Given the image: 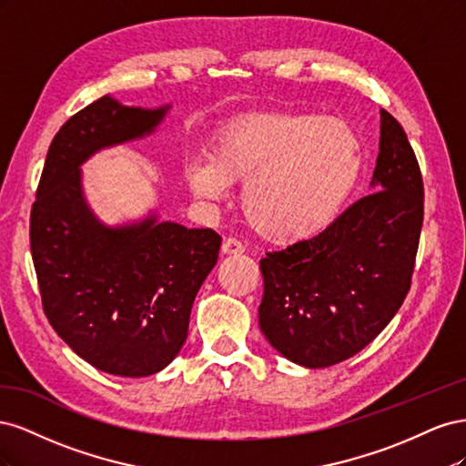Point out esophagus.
I'll use <instances>...</instances> for the list:
<instances>
[{
	"mask_svg": "<svg viewBox=\"0 0 466 466\" xmlns=\"http://www.w3.org/2000/svg\"><path fill=\"white\" fill-rule=\"evenodd\" d=\"M221 252H223V255H243L245 247H243L241 241H237V238L229 237L221 243Z\"/></svg>",
	"mask_w": 466,
	"mask_h": 466,
	"instance_id": "esophagus-1",
	"label": "esophagus"
}]
</instances>
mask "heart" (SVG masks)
I'll list each match as a JSON object with an SVG mask.
<instances>
[{"mask_svg":"<svg viewBox=\"0 0 466 466\" xmlns=\"http://www.w3.org/2000/svg\"><path fill=\"white\" fill-rule=\"evenodd\" d=\"M363 146L344 120L288 110H262L225 122L209 157L185 165L198 198L218 200L243 185V211L264 241L295 245L329 225L356 190Z\"/></svg>","mask_w":466,"mask_h":466,"instance_id":"1","label":"heart"}]
</instances>
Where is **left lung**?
Here are the masks:
<instances>
[{
	"instance_id": "8db88e82",
	"label": "left lung",
	"mask_w": 466,
	"mask_h": 466,
	"mask_svg": "<svg viewBox=\"0 0 466 466\" xmlns=\"http://www.w3.org/2000/svg\"><path fill=\"white\" fill-rule=\"evenodd\" d=\"M371 187L327 229L260 260V330L281 356L329 368L368 346L410 289L424 182L402 126L380 110Z\"/></svg>"
}]
</instances>
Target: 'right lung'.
Returning a JSON list of instances; mask_svg holds the SVG:
<instances>
[{"mask_svg":"<svg viewBox=\"0 0 466 466\" xmlns=\"http://www.w3.org/2000/svg\"><path fill=\"white\" fill-rule=\"evenodd\" d=\"M171 106L105 95L54 136L31 209V252L45 313L93 368L120 377L165 370L188 334L196 293L221 237L149 216L108 228L86 202L79 167L103 147L149 136Z\"/></svg>","mask_w":466,"mask_h":466,"instance_id":"obj_1","label":"right lung"}]
</instances>
